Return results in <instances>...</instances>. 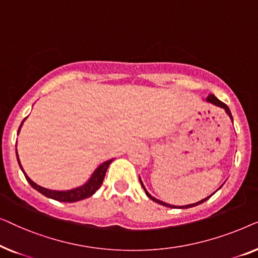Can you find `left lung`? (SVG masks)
<instances>
[{
    "mask_svg": "<svg viewBox=\"0 0 258 258\" xmlns=\"http://www.w3.org/2000/svg\"><path fill=\"white\" fill-rule=\"evenodd\" d=\"M206 102H208V103H210V104H213V105H215V107H218V108H222V109H224V111L227 112V115L229 116V117H230V119L232 121V115H231V112H230V109L228 108V105L227 104H224L223 102H221L220 100H218V98L215 96V95H213V94H210L209 96H208L207 98H206ZM140 178V182H141V185L143 186V189H144V191H146V194H147V196L149 197L150 200H153L154 202H156V203H158V204H161V206H164V207H168V208H178V209H188V208H192V207H196V206H199V204H202L203 202H206L207 200H209L211 196L214 195L215 192L217 191L218 189H221V186L223 185L222 184L220 188H218L216 191H215L214 194H211L210 196H208V197H206V199H203V200H201V201H199V202H196V203H192V204H188V206H179V207H177V206H171V204H168V203H165V202H162V201H160V200H157V199H155L154 196H151L149 192L147 191V189H146V186H144V184H143V182H142V179H141V177H139Z\"/></svg>",
    "mask_w": 258,
    "mask_h": 258,
    "instance_id": "obj_1",
    "label": "left lung"
}]
</instances>
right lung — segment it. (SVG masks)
I'll list each match as a JSON object with an SVG mask.
<instances>
[{"instance_id": "add662e5", "label": "right lung", "mask_w": 258, "mask_h": 258, "mask_svg": "<svg viewBox=\"0 0 258 258\" xmlns=\"http://www.w3.org/2000/svg\"><path fill=\"white\" fill-rule=\"evenodd\" d=\"M24 121H26V118H24L22 123H21L19 132H17V135H19V133H20L21 128H22V124H23ZM16 157H17V162H19L21 170L23 171V174H24V176H26L27 181L29 182V184L33 186L35 190H37L38 192H41L42 195L49 197V199H52L55 201H59V202H66V203L77 202V201H82L84 199H88V197L93 196L94 194L96 192L98 189H100L102 183H103L105 172H107V170H108L109 164H110L111 162L114 161V158H111V160L105 161L102 164L98 165V167L95 169V171L93 172V174H91L90 178L88 179V181L84 183V184L77 186V188H74V189H70V190H50V189L43 188V186L36 184V183H35L34 181H31V179L28 177V175L23 170L22 165H21L19 154H17V149H16Z\"/></svg>"}]
</instances>
